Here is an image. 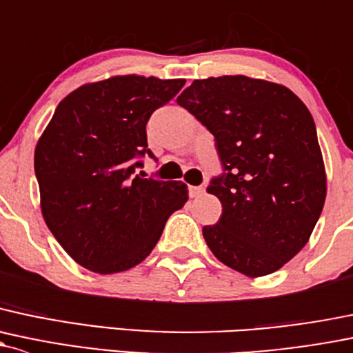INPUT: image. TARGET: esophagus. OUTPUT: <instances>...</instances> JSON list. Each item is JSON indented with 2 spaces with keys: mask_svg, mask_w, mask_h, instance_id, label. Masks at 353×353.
<instances>
[{
  "mask_svg": "<svg viewBox=\"0 0 353 353\" xmlns=\"http://www.w3.org/2000/svg\"><path fill=\"white\" fill-rule=\"evenodd\" d=\"M205 194V188L203 186H191L189 188V196L191 198H199V196Z\"/></svg>",
  "mask_w": 353,
  "mask_h": 353,
  "instance_id": "esophagus-1",
  "label": "esophagus"
}]
</instances>
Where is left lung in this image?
Segmentation results:
<instances>
[{
	"instance_id": "obj_1",
	"label": "left lung",
	"mask_w": 353,
	"mask_h": 353,
	"mask_svg": "<svg viewBox=\"0 0 353 353\" xmlns=\"http://www.w3.org/2000/svg\"><path fill=\"white\" fill-rule=\"evenodd\" d=\"M177 103L213 133L226 170L208 186L223 208L203 226L208 247L247 277L276 272L307 243L325 205L310 110L283 84L242 74L192 81Z\"/></svg>"
}]
</instances>
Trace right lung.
Wrapping results in <instances>:
<instances>
[{"mask_svg": "<svg viewBox=\"0 0 353 353\" xmlns=\"http://www.w3.org/2000/svg\"><path fill=\"white\" fill-rule=\"evenodd\" d=\"M186 79L111 76L69 92L35 147L40 210L74 262L96 274L139 265L188 201L181 181L145 179V125Z\"/></svg>", "mask_w": 353, "mask_h": 353, "instance_id": "obj_1", "label": "right lung"}]
</instances>
